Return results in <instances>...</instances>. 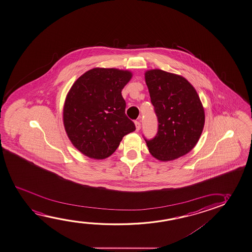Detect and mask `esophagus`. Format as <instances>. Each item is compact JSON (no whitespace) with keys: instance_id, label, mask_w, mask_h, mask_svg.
Here are the masks:
<instances>
[{"instance_id":"obj_1","label":"esophagus","mask_w":252,"mask_h":252,"mask_svg":"<svg viewBox=\"0 0 252 252\" xmlns=\"http://www.w3.org/2000/svg\"><path fill=\"white\" fill-rule=\"evenodd\" d=\"M140 126H141L140 122H139V121H135L136 131H139V130H140Z\"/></svg>"}]
</instances>
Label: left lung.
<instances>
[{
	"instance_id": "8db88e82",
	"label": "left lung",
	"mask_w": 252,
	"mask_h": 252,
	"mask_svg": "<svg viewBox=\"0 0 252 252\" xmlns=\"http://www.w3.org/2000/svg\"><path fill=\"white\" fill-rule=\"evenodd\" d=\"M151 101L158 121L157 135L146 145L163 162L182 157L193 149L204 129V109L196 89L186 78L161 69L145 73Z\"/></svg>"
}]
</instances>
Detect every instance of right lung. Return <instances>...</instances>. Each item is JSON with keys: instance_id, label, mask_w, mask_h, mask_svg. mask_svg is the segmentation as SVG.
Masks as SVG:
<instances>
[{"instance_id": "obj_1", "label": "right lung", "mask_w": 252, "mask_h": 252, "mask_svg": "<svg viewBox=\"0 0 252 252\" xmlns=\"http://www.w3.org/2000/svg\"><path fill=\"white\" fill-rule=\"evenodd\" d=\"M128 70L95 67L79 77L66 94L63 124L73 146L85 156L104 159L116 151L135 125L125 113L121 91Z\"/></svg>"}]
</instances>
